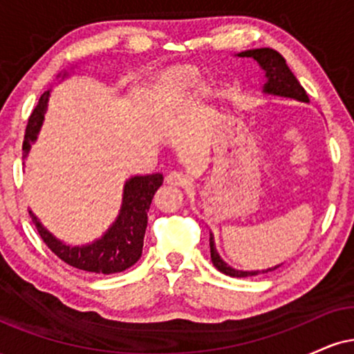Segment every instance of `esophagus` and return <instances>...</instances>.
<instances>
[{
  "instance_id": "obj_1",
  "label": "esophagus",
  "mask_w": 354,
  "mask_h": 354,
  "mask_svg": "<svg viewBox=\"0 0 354 354\" xmlns=\"http://www.w3.org/2000/svg\"><path fill=\"white\" fill-rule=\"evenodd\" d=\"M166 183L171 186H181V188H185V186L189 185V178L181 171H173L166 176Z\"/></svg>"
}]
</instances>
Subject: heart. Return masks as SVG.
<instances>
[{"instance_id": "1", "label": "heart", "mask_w": 354, "mask_h": 354, "mask_svg": "<svg viewBox=\"0 0 354 354\" xmlns=\"http://www.w3.org/2000/svg\"><path fill=\"white\" fill-rule=\"evenodd\" d=\"M198 81V75L194 70L189 68H180V70H173L168 75L158 81L153 91V104L156 108H166L174 98L183 95L186 89L194 86ZM206 91H209V84L205 86Z\"/></svg>"}]
</instances>
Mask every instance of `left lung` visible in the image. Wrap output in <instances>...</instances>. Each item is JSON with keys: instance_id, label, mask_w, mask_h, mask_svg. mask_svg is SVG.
Instances as JSON below:
<instances>
[{"instance_id": "obj_1", "label": "left lung", "mask_w": 354, "mask_h": 354, "mask_svg": "<svg viewBox=\"0 0 354 354\" xmlns=\"http://www.w3.org/2000/svg\"><path fill=\"white\" fill-rule=\"evenodd\" d=\"M239 56H243V58L256 59L259 63V66L265 70L266 80H268L265 83V93L284 96V98L304 101V103L310 101L306 91H304V88L299 84V81L296 80V76L291 73L290 68H288L286 59H284L278 51L271 50V48H259V50H248V51L239 53ZM209 248H211V261H213V265L216 266L221 273L233 276V278H246V276L268 273V271H274L281 266L279 265L263 271H239L228 266L221 258H219V254L216 253V248H214V238L211 233H209Z\"/></svg>"}]
</instances>
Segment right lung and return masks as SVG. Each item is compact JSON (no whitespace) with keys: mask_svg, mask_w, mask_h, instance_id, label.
<instances>
[{"mask_svg":"<svg viewBox=\"0 0 354 354\" xmlns=\"http://www.w3.org/2000/svg\"><path fill=\"white\" fill-rule=\"evenodd\" d=\"M48 96H50V91H44L28 120L23 141L24 156L30 151V146L36 140L39 126L43 123ZM161 185H163L161 173L135 176L126 181L120 216L113 223L111 228L104 233L103 238L86 246H68L58 241L50 231L43 228L33 213L30 214L39 236L61 261L76 268V270L88 271V273H121L140 259L141 251H143L146 225H148L149 205Z\"/></svg>","mask_w":354,"mask_h":354,"instance_id":"right-lung-1","label":"right lung"}]
</instances>
